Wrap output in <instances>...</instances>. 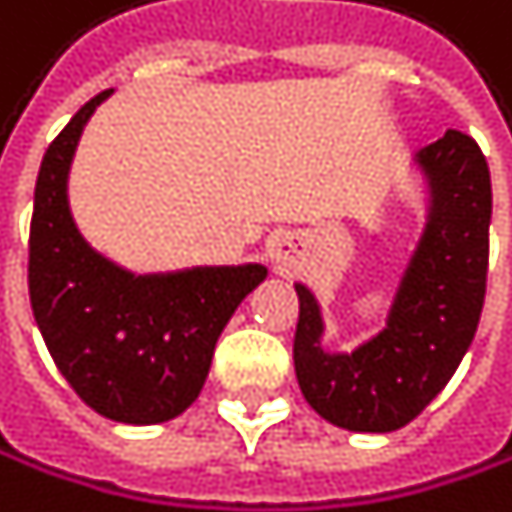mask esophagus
Instances as JSON below:
<instances>
[{
  "mask_svg": "<svg viewBox=\"0 0 512 512\" xmlns=\"http://www.w3.org/2000/svg\"><path fill=\"white\" fill-rule=\"evenodd\" d=\"M267 254H270V261L279 270H285V267L294 264V258H298V242H294V239H273L267 245Z\"/></svg>",
  "mask_w": 512,
  "mask_h": 512,
  "instance_id": "obj_1",
  "label": "esophagus"
}]
</instances>
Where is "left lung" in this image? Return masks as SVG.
I'll list each match as a JSON object with an SVG mask.
<instances>
[{
	"instance_id": "obj_1",
	"label": "left lung",
	"mask_w": 512,
	"mask_h": 512,
	"mask_svg": "<svg viewBox=\"0 0 512 512\" xmlns=\"http://www.w3.org/2000/svg\"><path fill=\"white\" fill-rule=\"evenodd\" d=\"M415 165L427 184V224L375 338L353 353H328L319 301L294 285L301 393L316 415L353 433L415 421L458 371L485 301L491 178L479 144L451 128L415 153Z\"/></svg>"
}]
</instances>
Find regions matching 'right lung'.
I'll return each mask as SVG.
<instances>
[{"label": "right lung", "mask_w": 512, "mask_h": 512, "mask_svg": "<svg viewBox=\"0 0 512 512\" xmlns=\"http://www.w3.org/2000/svg\"><path fill=\"white\" fill-rule=\"evenodd\" d=\"M101 91L45 150L30 224V304L45 347L79 399L119 424H162L187 411L224 325L267 267H190L137 276L79 233L67 181Z\"/></svg>", "instance_id": "obj_1"}]
</instances>
